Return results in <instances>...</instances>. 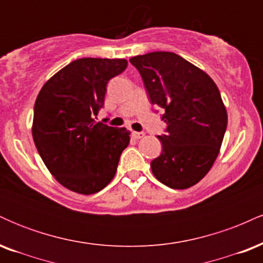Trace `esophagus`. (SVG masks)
<instances>
[{
    "mask_svg": "<svg viewBox=\"0 0 263 263\" xmlns=\"http://www.w3.org/2000/svg\"><path fill=\"white\" fill-rule=\"evenodd\" d=\"M132 136H134V138H137V140H140V138L144 137V134H143V132H136V131H134V132H132Z\"/></svg>",
    "mask_w": 263,
    "mask_h": 263,
    "instance_id": "esophagus-1",
    "label": "esophagus"
}]
</instances>
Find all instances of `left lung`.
<instances>
[{
    "instance_id": "8db88e82",
    "label": "left lung",
    "mask_w": 263,
    "mask_h": 263,
    "mask_svg": "<svg viewBox=\"0 0 263 263\" xmlns=\"http://www.w3.org/2000/svg\"><path fill=\"white\" fill-rule=\"evenodd\" d=\"M151 102L164 108L167 135L152 173L172 189H186L206 176L220 152L228 112L214 80L176 53L153 52L129 59Z\"/></svg>"
}]
</instances>
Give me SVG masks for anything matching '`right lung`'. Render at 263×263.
Instances as JSON below:
<instances>
[{
  "label": "right lung",
  "mask_w": 263,
  "mask_h": 263,
  "mask_svg": "<svg viewBox=\"0 0 263 263\" xmlns=\"http://www.w3.org/2000/svg\"><path fill=\"white\" fill-rule=\"evenodd\" d=\"M126 59L81 58L60 69L39 91L32 135L45 167L71 192L90 195L112 180L131 132L96 121L108 80Z\"/></svg>",
  "instance_id": "1"
}]
</instances>
